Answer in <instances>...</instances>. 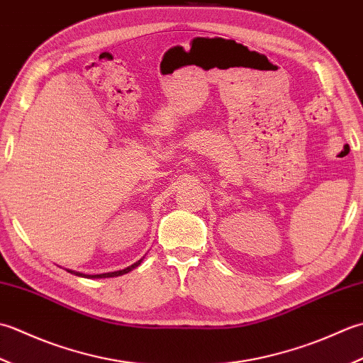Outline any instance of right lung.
Returning <instances> with one entry per match:
<instances>
[{
    "mask_svg": "<svg viewBox=\"0 0 363 363\" xmlns=\"http://www.w3.org/2000/svg\"><path fill=\"white\" fill-rule=\"evenodd\" d=\"M140 262H143V260H139V262H136L135 264H131V266H128V268H125V269H122V271L106 272V274H95V276H86V274H81V272H73V271H70V272H73V274H77V276H81V277H91V279H105V277H117V276L127 274V272H130L131 269H135L138 264H140Z\"/></svg>",
    "mask_w": 363,
    "mask_h": 363,
    "instance_id": "1",
    "label": "right lung"
}]
</instances>
